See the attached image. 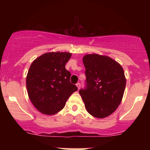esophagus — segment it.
I'll return each mask as SVG.
<instances>
[{"label":"esophagus","mask_w":150,"mask_h":150,"mask_svg":"<svg viewBox=\"0 0 150 150\" xmlns=\"http://www.w3.org/2000/svg\"><path fill=\"white\" fill-rule=\"evenodd\" d=\"M76 86H77V89H80V87H81V85H80V83H79V82H78V83H77V84H76Z\"/></svg>","instance_id":"1"}]
</instances>
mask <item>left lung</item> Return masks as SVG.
Masks as SVG:
<instances>
[{"label": "left lung", "instance_id": "8db88e82", "mask_svg": "<svg viewBox=\"0 0 150 150\" xmlns=\"http://www.w3.org/2000/svg\"><path fill=\"white\" fill-rule=\"evenodd\" d=\"M85 67V87L79 93L87 112L103 118L113 113L123 99L126 85L124 71L112 58L87 54L82 58Z\"/></svg>", "mask_w": 150, "mask_h": 150}]
</instances>
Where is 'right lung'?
I'll list each match as a JSON object with an SVG mask.
<instances>
[{"mask_svg":"<svg viewBox=\"0 0 150 150\" xmlns=\"http://www.w3.org/2000/svg\"><path fill=\"white\" fill-rule=\"evenodd\" d=\"M70 57L68 52L46 53L31 65L26 79L27 93L35 108L44 114L59 112L77 90L70 82L71 74L65 68Z\"/></svg>","mask_w":150,"mask_h":150,"instance_id":"add662e5","label":"right lung"}]
</instances>
